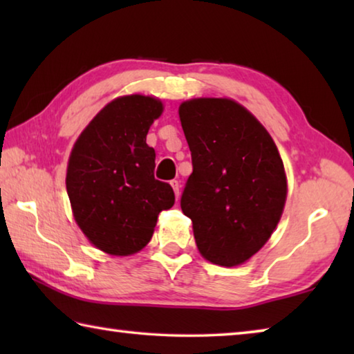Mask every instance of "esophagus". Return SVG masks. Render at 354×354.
Wrapping results in <instances>:
<instances>
[{
	"label": "esophagus",
	"instance_id": "obj_1",
	"mask_svg": "<svg viewBox=\"0 0 354 354\" xmlns=\"http://www.w3.org/2000/svg\"><path fill=\"white\" fill-rule=\"evenodd\" d=\"M170 184H171V187H173V190H175V195L178 196V195H179V189H181V184H179L178 181H171Z\"/></svg>",
	"mask_w": 354,
	"mask_h": 354
}]
</instances>
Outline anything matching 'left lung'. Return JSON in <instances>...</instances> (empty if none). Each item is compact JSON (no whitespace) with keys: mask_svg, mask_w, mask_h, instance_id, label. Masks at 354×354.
Instances as JSON below:
<instances>
[{"mask_svg":"<svg viewBox=\"0 0 354 354\" xmlns=\"http://www.w3.org/2000/svg\"><path fill=\"white\" fill-rule=\"evenodd\" d=\"M192 154L181 209L203 257L234 267L270 239L283 214L284 165L267 129L236 101L196 98L179 106Z\"/></svg>","mask_w":354,"mask_h":354,"instance_id":"left-lung-1","label":"left lung"}]
</instances>
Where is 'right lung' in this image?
<instances>
[{"mask_svg": "<svg viewBox=\"0 0 354 354\" xmlns=\"http://www.w3.org/2000/svg\"><path fill=\"white\" fill-rule=\"evenodd\" d=\"M162 103L128 95L107 104L71 151L67 192L76 223L95 247L115 256L151 241L160 211L175 205L169 183L154 178L156 153L147 145Z\"/></svg>", "mask_w": 354, "mask_h": 354, "instance_id": "add662e5", "label": "right lung"}]
</instances>
